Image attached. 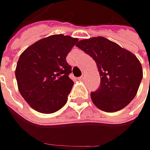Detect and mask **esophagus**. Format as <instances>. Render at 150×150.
<instances>
[{"instance_id":"34e87169","label":"esophagus","mask_w":150,"mask_h":150,"mask_svg":"<svg viewBox=\"0 0 150 150\" xmlns=\"http://www.w3.org/2000/svg\"><path fill=\"white\" fill-rule=\"evenodd\" d=\"M79 79H80V80H84V79H85V75H84V74H83V75H82V76L79 78Z\"/></svg>"}]
</instances>
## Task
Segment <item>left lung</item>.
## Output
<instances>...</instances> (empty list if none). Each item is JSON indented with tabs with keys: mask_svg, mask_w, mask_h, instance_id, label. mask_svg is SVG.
<instances>
[{
	"mask_svg": "<svg viewBox=\"0 0 150 150\" xmlns=\"http://www.w3.org/2000/svg\"><path fill=\"white\" fill-rule=\"evenodd\" d=\"M95 61L99 88L91 93L93 103L105 112H116L135 97L143 78L140 62L129 51L103 37L84 39L76 45Z\"/></svg>",
	"mask_w": 150,
	"mask_h": 150,
	"instance_id": "left-lung-1",
	"label": "left lung"
}]
</instances>
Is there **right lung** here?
<instances>
[{"instance_id":"1","label":"right lung","mask_w":150,"mask_h":150,"mask_svg":"<svg viewBox=\"0 0 150 150\" xmlns=\"http://www.w3.org/2000/svg\"><path fill=\"white\" fill-rule=\"evenodd\" d=\"M78 41L62 34L52 35L21 54L15 72L18 89L38 112L52 113L66 104L73 86L69 78L72 67L66 57Z\"/></svg>"}]
</instances>
